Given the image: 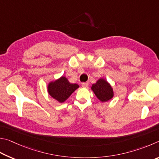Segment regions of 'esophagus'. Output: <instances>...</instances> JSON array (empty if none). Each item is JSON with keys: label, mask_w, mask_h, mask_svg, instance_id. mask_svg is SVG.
Instances as JSON below:
<instances>
[{"label": "esophagus", "mask_w": 159, "mask_h": 159, "mask_svg": "<svg viewBox=\"0 0 159 159\" xmlns=\"http://www.w3.org/2000/svg\"><path fill=\"white\" fill-rule=\"evenodd\" d=\"M88 85H89V84H88L87 82H84V83H82V87H84V88L87 87H88Z\"/></svg>", "instance_id": "esophagus-1"}]
</instances>
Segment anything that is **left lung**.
Here are the masks:
<instances>
[{
	"label": "left lung",
	"mask_w": 159,
	"mask_h": 159,
	"mask_svg": "<svg viewBox=\"0 0 159 159\" xmlns=\"http://www.w3.org/2000/svg\"><path fill=\"white\" fill-rule=\"evenodd\" d=\"M91 90L102 102H107L112 99L115 93L111 84L104 78H100L95 84L91 86Z\"/></svg>",
	"instance_id": "1"
}]
</instances>
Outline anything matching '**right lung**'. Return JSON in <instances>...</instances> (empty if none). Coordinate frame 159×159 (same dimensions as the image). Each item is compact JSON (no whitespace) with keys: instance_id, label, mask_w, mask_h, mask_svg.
Masks as SVG:
<instances>
[{"instance_id":"1","label":"right lung","mask_w":159,"mask_h":159,"mask_svg":"<svg viewBox=\"0 0 159 159\" xmlns=\"http://www.w3.org/2000/svg\"><path fill=\"white\" fill-rule=\"evenodd\" d=\"M79 87L78 84L70 82L65 76H61L57 80L49 82L47 88L49 95L58 102L62 103Z\"/></svg>"}]
</instances>
